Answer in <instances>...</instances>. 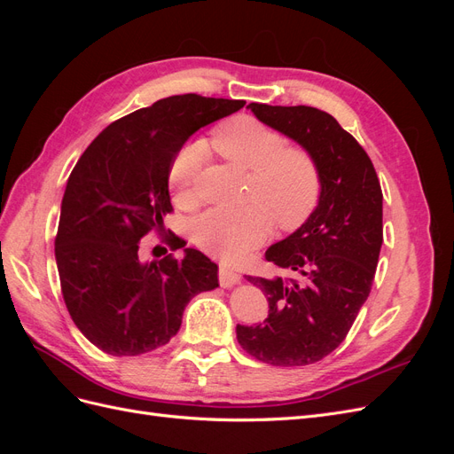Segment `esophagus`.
<instances>
[{"label": "esophagus", "instance_id": "1", "mask_svg": "<svg viewBox=\"0 0 454 454\" xmlns=\"http://www.w3.org/2000/svg\"><path fill=\"white\" fill-rule=\"evenodd\" d=\"M239 282H240V274L239 272H235V270L225 267V265L219 267V284H222L223 287H231V286H235Z\"/></svg>", "mask_w": 454, "mask_h": 454}]
</instances>
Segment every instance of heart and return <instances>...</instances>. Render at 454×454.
<instances>
[{"mask_svg": "<svg viewBox=\"0 0 454 454\" xmlns=\"http://www.w3.org/2000/svg\"><path fill=\"white\" fill-rule=\"evenodd\" d=\"M212 145L227 162L250 172L242 208H212L197 217L193 240L225 261H239L263 244L278 223L292 231L303 225L320 199L322 177L316 159L303 147H287L286 138L263 122L239 115L214 132ZM206 157L200 142L184 145L174 157L168 182L180 208L199 204L197 176Z\"/></svg>", "mask_w": 454, "mask_h": 454, "instance_id": "obj_1", "label": "heart"}]
</instances>
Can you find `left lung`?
Segmentation results:
<instances>
[{"label": "left lung", "instance_id": "obj_1", "mask_svg": "<svg viewBox=\"0 0 454 454\" xmlns=\"http://www.w3.org/2000/svg\"><path fill=\"white\" fill-rule=\"evenodd\" d=\"M318 162L322 191L307 222L265 259L294 278L248 277L269 301L263 324L237 325L240 347L278 367L332 354L352 327L375 278L382 246V191L373 162L337 119L310 106H248Z\"/></svg>", "mask_w": 454, "mask_h": 454}]
</instances>
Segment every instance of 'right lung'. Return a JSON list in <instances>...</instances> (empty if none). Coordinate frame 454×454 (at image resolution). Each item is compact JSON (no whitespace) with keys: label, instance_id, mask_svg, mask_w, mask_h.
I'll use <instances>...</instances> for the list:
<instances>
[{"label":"right lung","instance_id":"right-lung-1","mask_svg":"<svg viewBox=\"0 0 454 454\" xmlns=\"http://www.w3.org/2000/svg\"><path fill=\"white\" fill-rule=\"evenodd\" d=\"M244 104L168 96L112 122L77 160L64 191L54 257L67 312L94 347L138 356L167 345L189 301L219 286L217 265L199 250L151 263L138 250L147 232H164L177 151ZM164 240L172 250L185 246L174 232Z\"/></svg>","mask_w":454,"mask_h":454}]
</instances>
